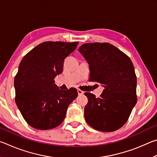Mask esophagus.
Returning a JSON list of instances; mask_svg holds the SVG:
<instances>
[{"mask_svg":"<svg viewBox=\"0 0 157 157\" xmlns=\"http://www.w3.org/2000/svg\"><path fill=\"white\" fill-rule=\"evenodd\" d=\"M78 95L84 94V92L82 91H81V90H79V89H78Z\"/></svg>","mask_w":157,"mask_h":157,"instance_id":"esophagus-1","label":"esophagus"}]
</instances>
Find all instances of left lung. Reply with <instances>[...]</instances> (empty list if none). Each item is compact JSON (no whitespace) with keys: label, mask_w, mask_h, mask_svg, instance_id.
Listing matches in <instances>:
<instances>
[{"label":"left lung","mask_w":157,"mask_h":157,"mask_svg":"<svg viewBox=\"0 0 157 157\" xmlns=\"http://www.w3.org/2000/svg\"><path fill=\"white\" fill-rule=\"evenodd\" d=\"M79 52L89 66L90 80L104 87L100 98L85 93L86 123L96 130L113 132L128 120L137 102L136 76L129 57L108 43L84 44Z\"/></svg>","instance_id":"obj_1"}]
</instances>
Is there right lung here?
<instances>
[{"mask_svg": "<svg viewBox=\"0 0 157 157\" xmlns=\"http://www.w3.org/2000/svg\"><path fill=\"white\" fill-rule=\"evenodd\" d=\"M78 42L48 41L25 55L14 78L16 104L25 121L35 129H53L64 120L67 108L78 97L75 88L61 90L55 78Z\"/></svg>", "mask_w": 157, "mask_h": 157, "instance_id": "obj_1", "label": "right lung"}]
</instances>
